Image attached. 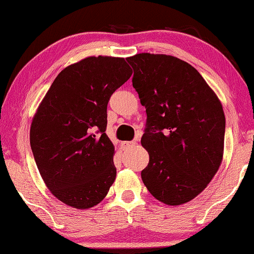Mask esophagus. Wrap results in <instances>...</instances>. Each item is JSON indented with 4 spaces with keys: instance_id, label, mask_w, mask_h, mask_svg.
Masks as SVG:
<instances>
[{
    "instance_id": "obj_1",
    "label": "esophagus",
    "mask_w": 254,
    "mask_h": 254,
    "mask_svg": "<svg viewBox=\"0 0 254 254\" xmlns=\"http://www.w3.org/2000/svg\"><path fill=\"white\" fill-rule=\"evenodd\" d=\"M122 145H123V148L125 149V150H127V149L135 146L136 142H135V140H132V142H123V143H122Z\"/></svg>"
}]
</instances>
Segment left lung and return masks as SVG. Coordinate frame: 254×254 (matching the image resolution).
Segmentation results:
<instances>
[{"label":"left lung","instance_id":"obj_1","mask_svg":"<svg viewBox=\"0 0 254 254\" xmlns=\"http://www.w3.org/2000/svg\"><path fill=\"white\" fill-rule=\"evenodd\" d=\"M132 86L145 108L142 170L150 194L169 206L189 202L218 172L224 155L225 114L219 98L193 66L166 54L127 58Z\"/></svg>","mask_w":254,"mask_h":254}]
</instances>
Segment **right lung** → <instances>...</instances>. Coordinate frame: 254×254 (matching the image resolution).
Segmentation results:
<instances>
[{"label":"right lung","instance_id":"add662e5","mask_svg":"<svg viewBox=\"0 0 254 254\" xmlns=\"http://www.w3.org/2000/svg\"><path fill=\"white\" fill-rule=\"evenodd\" d=\"M132 74L124 58L88 57L64 68L30 125V146L47 188L73 208L96 206L115 182L108 103Z\"/></svg>","mask_w":254,"mask_h":254}]
</instances>
